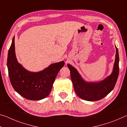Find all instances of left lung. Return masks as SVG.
Returning a JSON list of instances; mask_svg holds the SVG:
<instances>
[{
	"label": "left lung",
	"instance_id": "1",
	"mask_svg": "<svg viewBox=\"0 0 127 127\" xmlns=\"http://www.w3.org/2000/svg\"><path fill=\"white\" fill-rule=\"evenodd\" d=\"M116 58L113 72L103 81L96 83H88L84 81L75 68L68 64L71 72V78L77 95L81 99L88 101H96L103 98L112 91L115 86L119 72L118 49L116 47Z\"/></svg>",
	"mask_w": 127,
	"mask_h": 127
}]
</instances>
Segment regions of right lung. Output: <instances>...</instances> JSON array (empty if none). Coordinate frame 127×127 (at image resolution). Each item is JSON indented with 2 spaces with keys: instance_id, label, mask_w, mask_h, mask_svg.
I'll return each instance as SVG.
<instances>
[{
  "instance_id": "obj_1",
  "label": "right lung",
  "mask_w": 127,
  "mask_h": 127,
  "mask_svg": "<svg viewBox=\"0 0 127 127\" xmlns=\"http://www.w3.org/2000/svg\"><path fill=\"white\" fill-rule=\"evenodd\" d=\"M64 62L52 64L39 72L27 71L17 61L13 37L7 58L9 77L13 89L26 99L40 100L49 95L55 79Z\"/></svg>"
}]
</instances>
